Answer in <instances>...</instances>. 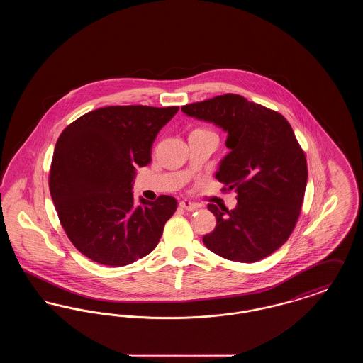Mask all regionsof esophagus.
<instances>
[{"mask_svg":"<svg viewBox=\"0 0 363 363\" xmlns=\"http://www.w3.org/2000/svg\"><path fill=\"white\" fill-rule=\"evenodd\" d=\"M179 207L182 208V209H185V211H189V212H193V211L199 209V208H200V206H199V204H196V203H191V201H188V200H184V201H181V203H179Z\"/></svg>","mask_w":363,"mask_h":363,"instance_id":"obj_1","label":"esophagus"}]
</instances>
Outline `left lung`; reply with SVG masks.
<instances>
[{
	"label": "left lung",
	"instance_id": "8db88e82",
	"mask_svg": "<svg viewBox=\"0 0 363 363\" xmlns=\"http://www.w3.org/2000/svg\"><path fill=\"white\" fill-rule=\"evenodd\" d=\"M200 121L227 132L230 152L216 179L235 190L237 207L209 204L216 227L203 237L211 252L238 262H256L277 250L293 233L308 182L306 157L291 125L274 110L225 94L182 106Z\"/></svg>",
	"mask_w": 363,
	"mask_h": 363
}]
</instances>
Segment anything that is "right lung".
Instances as JSON below:
<instances>
[{
    "mask_svg": "<svg viewBox=\"0 0 363 363\" xmlns=\"http://www.w3.org/2000/svg\"><path fill=\"white\" fill-rule=\"evenodd\" d=\"M178 107L108 106L72 122L57 140L49 186L60 222L86 257L123 267L150 255L177 209L172 196L140 197L136 167L151 163L159 130Z\"/></svg>",
    "mask_w": 363,
    "mask_h": 363,
    "instance_id": "obj_1",
    "label": "right lung"
}]
</instances>
